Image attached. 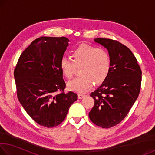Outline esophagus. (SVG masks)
I'll list each match as a JSON object with an SVG mask.
<instances>
[{
    "instance_id": "1",
    "label": "esophagus",
    "mask_w": 155,
    "mask_h": 155,
    "mask_svg": "<svg viewBox=\"0 0 155 155\" xmlns=\"http://www.w3.org/2000/svg\"><path fill=\"white\" fill-rule=\"evenodd\" d=\"M84 96H85L84 94H78V98L79 99H82Z\"/></svg>"
}]
</instances>
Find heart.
I'll use <instances>...</instances> for the list:
<instances>
[{"label":"heart","mask_w":155,"mask_h":155,"mask_svg":"<svg viewBox=\"0 0 155 155\" xmlns=\"http://www.w3.org/2000/svg\"><path fill=\"white\" fill-rule=\"evenodd\" d=\"M73 61L69 57H63L60 60V68L68 78L74 74L76 66L81 67V77L70 81V90L78 93H85L96 84L103 83L111 70V57L103 48L81 44L72 51Z\"/></svg>","instance_id":"b5f03b06"}]
</instances>
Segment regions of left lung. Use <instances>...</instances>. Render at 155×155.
I'll return each mask as SVG.
<instances>
[{
	"label": "left lung",
	"mask_w": 155,
	"mask_h": 155,
	"mask_svg": "<svg viewBox=\"0 0 155 155\" xmlns=\"http://www.w3.org/2000/svg\"><path fill=\"white\" fill-rule=\"evenodd\" d=\"M111 57V70L101 86L91 92L94 105L89 113L91 121L102 128H111L122 121L139 96L141 71L137 59L127 46L106 38L94 39Z\"/></svg>",
	"instance_id": "obj_1"
}]
</instances>
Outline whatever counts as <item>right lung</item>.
I'll list each match as a JSON object with an SVG mask.
<instances>
[{"instance_id": "right-lung-1", "label": "right lung", "mask_w": 155, "mask_h": 155, "mask_svg": "<svg viewBox=\"0 0 155 155\" xmlns=\"http://www.w3.org/2000/svg\"><path fill=\"white\" fill-rule=\"evenodd\" d=\"M69 41L65 37L36 39L21 54L14 70L20 104L43 127L61 124L78 98L72 91L64 92L65 83L60 68V60Z\"/></svg>"}]
</instances>
